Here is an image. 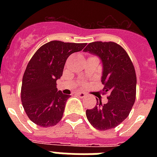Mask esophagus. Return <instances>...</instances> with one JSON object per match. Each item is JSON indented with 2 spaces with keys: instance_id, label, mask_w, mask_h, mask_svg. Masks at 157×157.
I'll use <instances>...</instances> for the list:
<instances>
[{
  "instance_id": "obj_1",
  "label": "esophagus",
  "mask_w": 157,
  "mask_h": 157,
  "mask_svg": "<svg viewBox=\"0 0 157 157\" xmlns=\"http://www.w3.org/2000/svg\"><path fill=\"white\" fill-rule=\"evenodd\" d=\"M76 95L80 97V98H85L86 97V94L82 93V92H78V93H76Z\"/></svg>"
}]
</instances>
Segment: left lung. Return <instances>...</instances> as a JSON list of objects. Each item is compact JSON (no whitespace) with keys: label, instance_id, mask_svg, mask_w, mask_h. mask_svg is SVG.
<instances>
[{"label":"left lung","instance_id":"1","mask_svg":"<svg viewBox=\"0 0 157 157\" xmlns=\"http://www.w3.org/2000/svg\"><path fill=\"white\" fill-rule=\"evenodd\" d=\"M84 51L101 59L103 93L109 94L106 104L97 100L93 109L86 110L87 119L98 130L113 129L126 119L135 102L137 78L134 67L126 51L115 42L90 43Z\"/></svg>","mask_w":157,"mask_h":157}]
</instances>
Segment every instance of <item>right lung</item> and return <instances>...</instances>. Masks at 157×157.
Listing matches in <instances>:
<instances>
[{"instance_id":"obj_1","label":"right lung","mask_w":157,"mask_h":157,"mask_svg":"<svg viewBox=\"0 0 157 157\" xmlns=\"http://www.w3.org/2000/svg\"><path fill=\"white\" fill-rule=\"evenodd\" d=\"M86 43L52 40L34 54L23 74L21 100L28 118L41 127L54 126L63 117L70 95L58 91L67 59L84 49Z\"/></svg>"}]
</instances>
